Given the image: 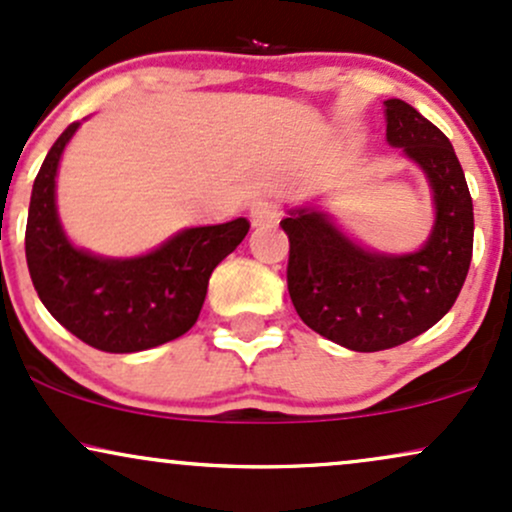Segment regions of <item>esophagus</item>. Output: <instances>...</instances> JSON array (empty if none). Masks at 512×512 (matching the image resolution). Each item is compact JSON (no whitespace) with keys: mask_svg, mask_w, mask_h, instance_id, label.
<instances>
[{"mask_svg":"<svg viewBox=\"0 0 512 512\" xmlns=\"http://www.w3.org/2000/svg\"><path fill=\"white\" fill-rule=\"evenodd\" d=\"M281 209L272 200H257L255 205L250 207V221L252 226H272L279 221Z\"/></svg>","mask_w":512,"mask_h":512,"instance_id":"1","label":"esophagus"}]
</instances>
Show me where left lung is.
I'll list each match as a JSON object with an SVG mask.
<instances>
[{
  "label": "left lung",
  "mask_w": 512,
  "mask_h": 512,
  "mask_svg": "<svg viewBox=\"0 0 512 512\" xmlns=\"http://www.w3.org/2000/svg\"><path fill=\"white\" fill-rule=\"evenodd\" d=\"M386 143L422 169L434 226L415 252L365 248L319 205L288 209V293L300 319L338 346L377 353L427 329L451 310L472 260V197L451 140L403 100H386Z\"/></svg>",
  "instance_id": "obj_1"
}]
</instances>
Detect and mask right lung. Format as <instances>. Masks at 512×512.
<instances>
[{"instance_id":"1","label":"right lung","mask_w":512,"mask_h":512,"mask_svg":"<svg viewBox=\"0 0 512 512\" xmlns=\"http://www.w3.org/2000/svg\"><path fill=\"white\" fill-rule=\"evenodd\" d=\"M80 128L73 121L47 152L33 183L26 260L42 305L73 336L104 353H138L183 336L200 317L214 267L248 236L238 217L193 226L135 257H102L66 236L57 212V171Z\"/></svg>"}]
</instances>
